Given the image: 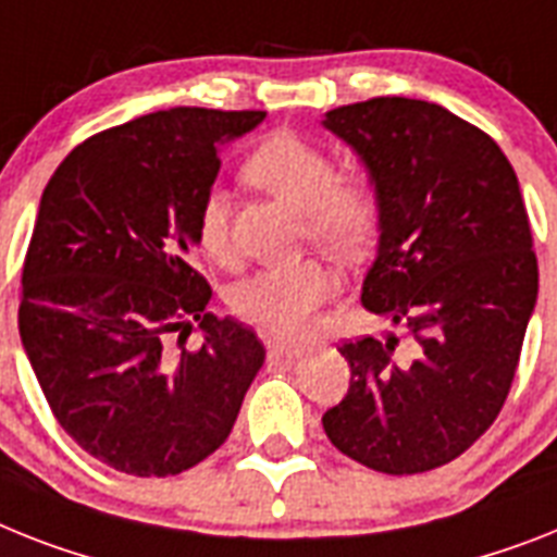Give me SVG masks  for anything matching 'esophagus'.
Returning <instances> with one entry per match:
<instances>
[{
    "mask_svg": "<svg viewBox=\"0 0 557 557\" xmlns=\"http://www.w3.org/2000/svg\"><path fill=\"white\" fill-rule=\"evenodd\" d=\"M268 350L270 358H282V361H293L305 352V344H296V342H282V338H273L268 342Z\"/></svg>",
    "mask_w": 557,
    "mask_h": 557,
    "instance_id": "1",
    "label": "esophagus"
}]
</instances>
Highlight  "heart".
<instances>
[{
	"label": "heart",
	"instance_id": "obj_1",
	"mask_svg": "<svg viewBox=\"0 0 557 557\" xmlns=\"http://www.w3.org/2000/svg\"><path fill=\"white\" fill-rule=\"evenodd\" d=\"M245 178L305 213L312 245L338 259H356L379 227V199L364 178L335 176L333 159L293 133H273L245 162ZM196 242L215 261L230 256L227 196L210 190L196 215ZM330 273L319 261H296L247 275L230 293V305L245 321L275 335L305 327L327 296Z\"/></svg>",
	"mask_w": 557,
	"mask_h": 557
}]
</instances>
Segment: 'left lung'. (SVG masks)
I'll return each mask as SVG.
<instances>
[{
  "label": "left lung",
  "instance_id": "obj_1",
  "mask_svg": "<svg viewBox=\"0 0 557 557\" xmlns=\"http://www.w3.org/2000/svg\"><path fill=\"white\" fill-rule=\"evenodd\" d=\"M321 124L358 156L379 199L361 305L412 338V358L395 356V333L342 344L350 389L321 424L370 470H435L498 418L535 310L518 176L484 131L421 99L379 96Z\"/></svg>",
  "mask_w": 557,
  "mask_h": 557
}]
</instances>
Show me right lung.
<instances>
[{"instance_id": "add662e5", "label": "right lung", "mask_w": 557, "mask_h": 557, "mask_svg": "<svg viewBox=\"0 0 557 557\" xmlns=\"http://www.w3.org/2000/svg\"><path fill=\"white\" fill-rule=\"evenodd\" d=\"M264 110L170 108L73 147L41 193L20 335L62 430L119 472L168 478L227 441L264 344L193 270L196 215L222 147ZM200 321L202 347L173 332Z\"/></svg>"}]
</instances>
